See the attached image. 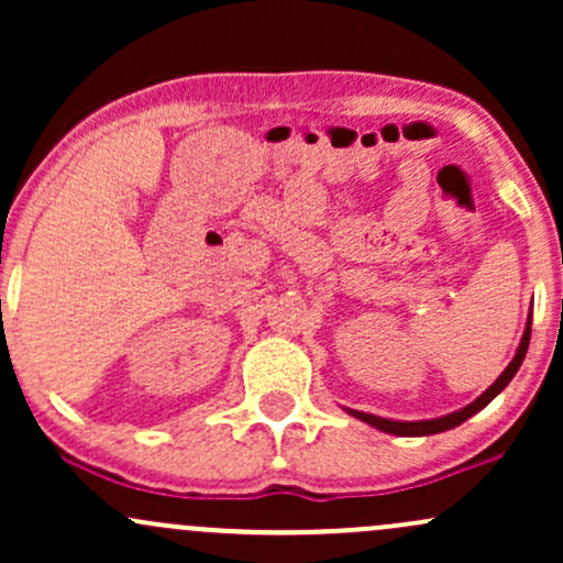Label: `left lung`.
<instances>
[{
  "mask_svg": "<svg viewBox=\"0 0 563 563\" xmlns=\"http://www.w3.org/2000/svg\"><path fill=\"white\" fill-rule=\"evenodd\" d=\"M529 333H532V320L527 322V331H525V335H521L519 352H516V357L510 360V365L506 367V371L500 373V378H497L495 384L489 386V389L484 391L479 399H476V402H471L468 407H463V410L450 412V416H444V418H434V421H412V423H407V421H386V418L371 416V412H357V410H352V416H357L360 421L376 426V429H380V431H389V434H399V437H426V434H439V431L455 429V426H461L463 421H468V418L474 416V412H479L482 407H487L497 397V394L506 389L508 380L516 376V371H519V367H521V360H525L527 346H529Z\"/></svg>",
  "mask_w": 563,
  "mask_h": 563,
  "instance_id": "left-lung-1",
  "label": "left lung"
}]
</instances>
